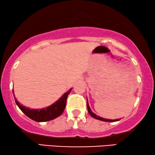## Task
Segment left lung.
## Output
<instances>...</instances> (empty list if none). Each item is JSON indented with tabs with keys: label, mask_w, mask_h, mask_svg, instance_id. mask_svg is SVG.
Here are the masks:
<instances>
[{
	"label": "left lung",
	"mask_w": 155,
	"mask_h": 155,
	"mask_svg": "<svg viewBox=\"0 0 155 155\" xmlns=\"http://www.w3.org/2000/svg\"><path fill=\"white\" fill-rule=\"evenodd\" d=\"M87 109H88V112H89V115H90L92 117H93L94 118L97 119V120H100L105 121V122H115V121L119 120V119H116V120H110V119H105L103 118H101V117H100V116H97V115L96 114H94V113H93V112H92V110H91L90 107H89V106L88 100H87Z\"/></svg>",
	"instance_id": "8db88e82"
}]
</instances>
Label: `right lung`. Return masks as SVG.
<instances>
[{
	"label": "right lung",
	"instance_id": "right-lung-1",
	"mask_svg": "<svg viewBox=\"0 0 155 155\" xmlns=\"http://www.w3.org/2000/svg\"><path fill=\"white\" fill-rule=\"evenodd\" d=\"M71 89H70L53 105L46 108H43V109L35 110L26 107L25 106L22 105L16 100L15 95L14 97L16 105L27 117H29L31 120L37 121V122H45V121L53 120L62 114L63 112L64 111L65 107H66L67 97L70 94ZM13 94H14V91H13Z\"/></svg>",
	"mask_w": 155,
	"mask_h": 155
}]
</instances>
